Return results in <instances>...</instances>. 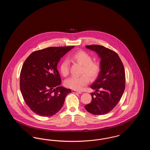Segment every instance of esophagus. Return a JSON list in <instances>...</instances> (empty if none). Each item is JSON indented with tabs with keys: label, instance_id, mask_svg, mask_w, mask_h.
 <instances>
[{
	"label": "esophagus",
	"instance_id": "1",
	"mask_svg": "<svg viewBox=\"0 0 150 150\" xmlns=\"http://www.w3.org/2000/svg\"><path fill=\"white\" fill-rule=\"evenodd\" d=\"M72 92L73 93H79V94H81V92H78V91H75V90H72Z\"/></svg>",
	"mask_w": 150,
	"mask_h": 150
}]
</instances>
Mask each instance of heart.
Segmentation results:
<instances>
[{
	"label": "heart",
	"instance_id": "heart-1",
	"mask_svg": "<svg viewBox=\"0 0 150 150\" xmlns=\"http://www.w3.org/2000/svg\"><path fill=\"white\" fill-rule=\"evenodd\" d=\"M70 59L83 65V75L76 77L73 76L65 80L64 85L73 90L81 91L89 81V76L91 80L97 77L100 71V64L97 61H93L92 57L86 52L79 50L74 53L70 57ZM69 62L67 60L63 61L59 66L61 74L64 76L69 74Z\"/></svg>",
	"mask_w": 150,
	"mask_h": 150
}]
</instances>
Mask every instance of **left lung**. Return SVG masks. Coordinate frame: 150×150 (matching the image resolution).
Instances as JSON below:
<instances>
[{
  "mask_svg": "<svg viewBox=\"0 0 150 150\" xmlns=\"http://www.w3.org/2000/svg\"><path fill=\"white\" fill-rule=\"evenodd\" d=\"M86 47L96 52L101 60L100 73L91 86L96 91L91 94L92 102L86 105L85 108L92 114H106L117 105L124 93L125 87L124 66L118 54L113 50L100 45Z\"/></svg>",
  "mask_w": 150,
  "mask_h": 150,
  "instance_id": "left-lung-1",
  "label": "left lung"
}]
</instances>
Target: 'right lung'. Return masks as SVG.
<instances>
[{"label":"right lung","instance_id":"right-lung-1","mask_svg":"<svg viewBox=\"0 0 150 150\" xmlns=\"http://www.w3.org/2000/svg\"><path fill=\"white\" fill-rule=\"evenodd\" d=\"M74 46L53 47L33 52L24 62L20 74V90L29 108L42 116L57 113L71 89L61 86L57 66L61 58Z\"/></svg>","mask_w":150,"mask_h":150}]
</instances>
